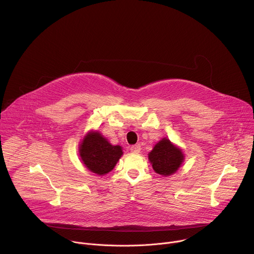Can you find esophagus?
Instances as JSON below:
<instances>
[{"label": "esophagus", "instance_id": "esophagus-1", "mask_svg": "<svg viewBox=\"0 0 254 254\" xmlns=\"http://www.w3.org/2000/svg\"><path fill=\"white\" fill-rule=\"evenodd\" d=\"M130 151H131L132 153L137 154V153H139V151H140V146H139V144H134V146H131V147H130Z\"/></svg>", "mask_w": 254, "mask_h": 254}]
</instances>
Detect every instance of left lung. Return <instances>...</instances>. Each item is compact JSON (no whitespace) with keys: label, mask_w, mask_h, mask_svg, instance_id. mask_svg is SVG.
Wrapping results in <instances>:
<instances>
[{"label":"left lung","mask_w":254,"mask_h":254,"mask_svg":"<svg viewBox=\"0 0 254 254\" xmlns=\"http://www.w3.org/2000/svg\"><path fill=\"white\" fill-rule=\"evenodd\" d=\"M149 159L156 173L170 176L179 169L184 156L182 151L174 146L169 139L163 138L149 154Z\"/></svg>","instance_id":"left-lung-1"}]
</instances>
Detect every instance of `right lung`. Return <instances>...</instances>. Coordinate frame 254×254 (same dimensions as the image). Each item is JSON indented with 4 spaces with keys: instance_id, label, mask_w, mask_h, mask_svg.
<instances>
[{
    "instance_id": "right-lung-1",
    "label": "right lung",
    "mask_w": 254,
    "mask_h": 254,
    "mask_svg": "<svg viewBox=\"0 0 254 254\" xmlns=\"http://www.w3.org/2000/svg\"><path fill=\"white\" fill-rule=\"evenodd\" d=\"M79 153L88 170L104 175L111 172L123 155L120 146H113L98 131L88 133L80 144Z\"/></svg>"
}]
</instances>
